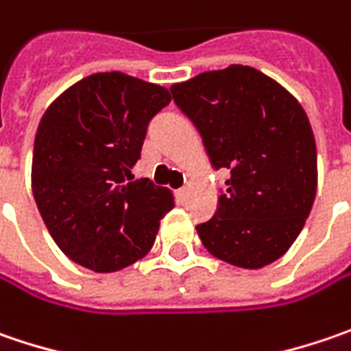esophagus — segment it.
Segmentation results:
<instances>
[{
	"instance_id": "1",
	"label": "esophagus",
	"mask_w": 351,
	"mask_h": 351,
	"mask_svg": "<svg viewBox=\"0 0 351 351\" xmlns=\"http://www.w3.org/2000/svg\"><path fill=\"white\" fill-rule=\"evenodd\" d=\"M175 194H176V200H178V202H184V198H186L189 191H186V189H178Z\"/></svg>"
}]
</instances>
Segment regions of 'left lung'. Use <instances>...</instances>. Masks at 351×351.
<instances>
[{"label": "left lung", "mask_w": 351, "mask_h": 351, "mask_svg": "<svg viewBox=\"0 0 351 351\" xmlns=\"http://www.w3.org/2000/svg\"><path fill=\"white\" fill-rule=\"evenodd\" d=\"M212 167L230 178L218 210L196 226L226 263L261 269L300 234L316 196V143L302 106L263 72L232 64L171 86Z\"/></svg>", "instance_id": "obj_1"}]
</instances>
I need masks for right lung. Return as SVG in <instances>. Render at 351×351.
Masks as SVG:
<instances>
[{
	"label": "right lung",
	"mask_w": 351,
	"mask_h": 351,
	"mask_svg": "<svg viewBox=\"0 0 351 351\" xmlns=\"http://www.w3.org/2000/svg\"><path fill=\"white\" fill-rule=\"evenodd\" d=\"M171 101L167 88L98 72L49 106L35 135L33 196L56 245L78 265L114 273L153 247L173 194L133 180L149 121Z\"/></svg>",
	"instance_id": "right-lung-1"
}]
</instances>
